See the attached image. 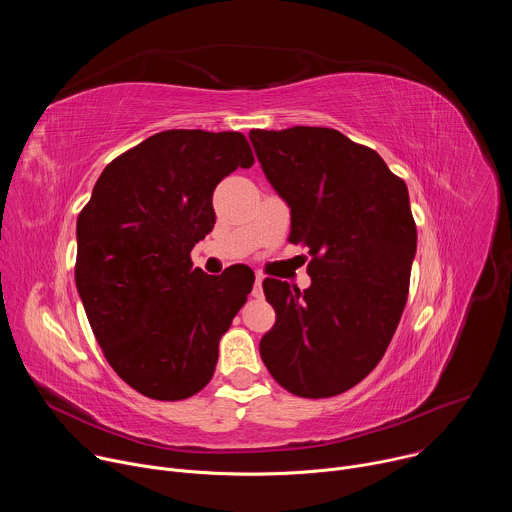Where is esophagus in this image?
Segmentation results:
<instances>
[{
	"label": "esophagus",
	"instance_id": "34e87169",
	"mask_svg": "<svg viewBox=\"0 0 512 512\" xmlns=\"http://www.w3.org/2000/svg\"><path fill=\"white\" fill-rule=\"evenodd\" d=\"M253 298H263V275L255 277V285H253Z\"/></svg>",
	"mask_w": 512,
	"mask_h": 512
}]
</instances>
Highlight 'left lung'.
I'll return each instance as SVG.
<instances>
[{
  "mask_svg": "<svg viewBox=\"0 0 512 512\" xmlns=\"http://www.w3.org/2000/svg\"><path fill=\"white\" fill-rule=\"evenodd\" d=\"M257 160L291 208L289 243L310 249L312 285L265 279L277 318L259 352L289 393L334 397L367 377L401 320L417 229L405 182L328 127L251 129Z\"/></svg>",
  "mask_w": 512,
  "mask_h": 512,
  "instance_id": "8db88e82",
  "label": "left lung"
}]
</instances>
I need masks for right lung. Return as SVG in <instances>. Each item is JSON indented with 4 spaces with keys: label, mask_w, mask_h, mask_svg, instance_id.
I'll use <instances>...</instances> for the list:
<instances>
[{
    "label": "right lung",
    "mask_w": 512,
    "mask_h": 512,
    "mask_svg": "<svg viewBox=\"0 0 512 512\" xmlns=\"http://www.w3.org/2000/svg\"><path fill=\"white\" fill-rule=\"evenodd\" d=\"M255 162L239 131L168 129L115 158L77 221L75 281L113 371L180 401L208 385L253 271L206 275L190 251L214 225L212 192Z\"/></svg>",
    "instance_id": "obj_1"
}]
</instances>
